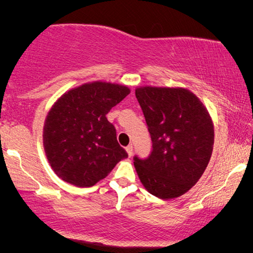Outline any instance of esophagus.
I'll list each match as a JSON object with an SVG mask.
<instances>
[{
	"instance_id": "1",
	"label": "esophagus",
	"mask_w": 253,
	"mask_h": 253,
	"mask_svg": "<svg viewBox=\"0 0 253 253\" xmlns=\"http://www.w3.org/2000/svg\"><path fill=\"white\" fill-rule=\"evenodd\" d=\"M126 150L127 152V155H129V157H131V155H132V152H133L132 145H127V146L126 147Z\"/></svg>"
}]
</instances>
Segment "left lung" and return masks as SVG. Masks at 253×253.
Here are the masks:
<instances>
[{
  "mask_svg": "<svg viewBox=\"0 0 253 253\" xmlns=\"http://www.w3.org/2000/svg\"><path fill=\"white\" fill-rule=\"evenodd\" d=\"M136 98L152 139L146 159L134 157L145 189L161 199L188 192L205 171L214 144V126L206 107L182 87L136 88Z\"/></svg>",
  "mask_w": 253,
  "mask_h": 253,
  "instance_id": "1",
  "label": "left lung"
}]
</instances>
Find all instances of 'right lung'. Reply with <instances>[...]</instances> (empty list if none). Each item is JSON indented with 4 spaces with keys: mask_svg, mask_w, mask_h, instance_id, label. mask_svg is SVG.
<instances>
[{
    "mask_svg": "<svg viewBox=\"0 0 253 253\" xmlns=\"http://www.w3.org/2000/svg\"><path fill=\"white\" fill-rule=\"evenodd\" d=\"M130 93L106 82L83 84L65 92L51 107L43 126V147L58 177L86 188L101 181L127 153L106 115Z\"/></svg>",
    "mask_w": 253,
    "mask_h": 253,
    "instance_id": "1",
    "label": "right lung"
}]
</instances>
